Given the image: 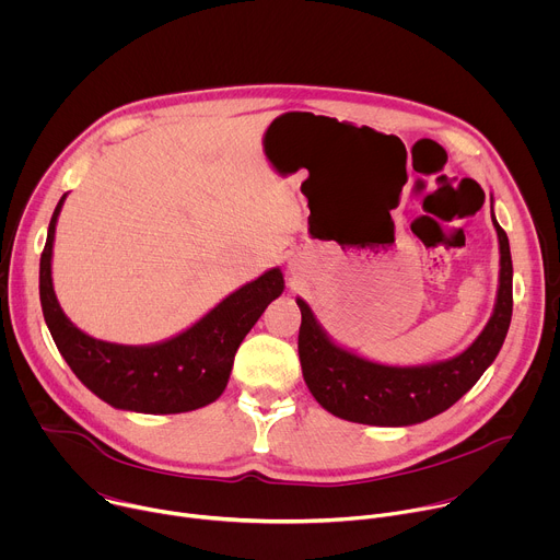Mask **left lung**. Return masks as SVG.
Returning <instances> with one entry per match:
<instances>
[{
  "instance_id": "8db88e82",
  "label": "left lung",
  "mask_w": 560,
  "mask_h": 560,
  "mask_svg": "<svg viewBox=\"0 0 560 560\" xmlns=\"http://www.w3.org/2000/svg\"><path fill=\"white\" fill-rule=\"evenodd\" d=\"M499 236V288L490 322L463 352L423 365H385L337 343L316 322L312 307L301 310L299 359L307 389L330 415L365 425L406 428L423 423L471 389L494 363L512 322V255L505 230L494 217Z\"/></svg>"
}]
</instances>
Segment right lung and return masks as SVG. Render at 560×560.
I'll return each instance as SVG.
<instances>
[{
    "label": "right lung",
    "instance_id": "obj_1",
    "mask_svg": "<svg viewBox=\"0 0 560 560\" xmlns=\"http://www.w3.org/2000/svg\"><path fill=\"white\" fill-rule=\"evenodd\" d=\"M63 201L66 195L48 223L39 261V299L52 341L74 376L102 401L126 412L182 415L217 401L238 346L285 288L281 268H270L236 288L171 339L148 346L102 341L70 322L52 288V244Z\"/></svg>",
    "mask_w": 560,
    "mask_h": 560
}]
</instances>
